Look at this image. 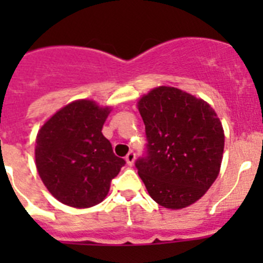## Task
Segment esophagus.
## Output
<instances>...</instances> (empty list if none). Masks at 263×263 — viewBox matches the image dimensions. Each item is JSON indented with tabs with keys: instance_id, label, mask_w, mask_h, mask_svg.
<instances>
[{
	"instance_id": "34e87169",
	"label": "esophagus",
	"mask_w": 263,
	"mask_h": 263,
	"mask_svg": "<svg viewBox=\"0 0 263 263\" xmlns=\"http://www.w3.org/2000/svg\"><path fill=\"white\" fill-rule=\"evenodd\" d=\"M125 159H126V163L129 164V166H133L134 160H136V153L129 152L127 153L126 157H125Z\"/></svg>"
}]
</instances>
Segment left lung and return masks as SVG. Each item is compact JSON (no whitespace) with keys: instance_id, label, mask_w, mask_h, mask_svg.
Listing matches in <instances>:
<instances>
[{"instance_id":"8db88e82","label":"left lung","mask_w":263,"mask_h":263,"mask_svg":"<svg viewBox=\"0 0 263 263\" xmlns=\"http://www.w3.org/2000/svg\"><path fill=\"white\" fill-rule=\"evenodd\" d=\"M146 148L139 178L159 205H191L213 184L224 152V130L210 104L178 88L159 87L138 103Z\"/></svg>"}]
</instances>
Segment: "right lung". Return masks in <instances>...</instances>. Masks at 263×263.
<instances>
[{
  "instance_id": "right-lung-1",
  "label": "right lung",
  "mask_w": 263,
  "mask_h": 263,
  "mask_svg": "<svg viewBox=\"0 0 263 263\" xmlns=\"http://www.w3.org/2000/svg\"><path fill=\"white\" fill-rule=\"evenodd\" d=\"M109 108L89 100L68 104L36 136L35 163L42 182L60 203L89 208L108 195L125 162L101 130Z\"/></svg>"
}]
</instances>
